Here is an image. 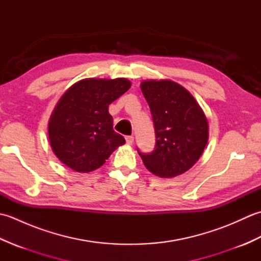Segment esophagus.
I'll list each match as a JSON object with an SVG mask.
<instances>
[{
    "mask_svg": "<svg viewBox=\"0 0 261 261\" xmlns=\"http://www.w3.org/2000/svg\"><path fill=\"white\" fill-rule=\"evenodd\" d=\"M134 140H135L134 136H126L125 137V141H126L127 145H132V143H134Z\"/></svg>",
    "mask_w": 261,
    "mask_h": 261,
    "instance_id": "34e87169",
    "label": "esophagus"
}]
</instances>
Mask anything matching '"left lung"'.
Here are the masks:
<instances>
[{"label":"left lung","instance_id":"obj_1","mask_svg":"<svg viewBox=\"0 0 261 261\" xmlns=\"http://www.w3.org/2000/svg\"><path fill=\"white\" fill-rule=\"evenodd\" d=\"M143 96L150 108L156 146L140 157L153 175L171 178L196 164L208 140V124L192 94L168 80L143 81Z\"/></svg>","mask_w":261,"mask_h":261}]
</instances>
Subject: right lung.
Listing matches in <instances>:
<instances>
[{"label":"right lung","mask_w":261,"mask_h":261,"mask_svg":"<svg viewBox=\"0 0 261 261\" xmlns=\"http://www.w3.org/2000/svg\"><path fill=\"white\" fill-rule=\"evenodd\" d=\"M131 86L125 79H85L60 97L48 124L54 153L67 167L90 173L125 140L113 130L109 105Z\"/></svg>","instance_id":"add662e5"}]
</instances>
